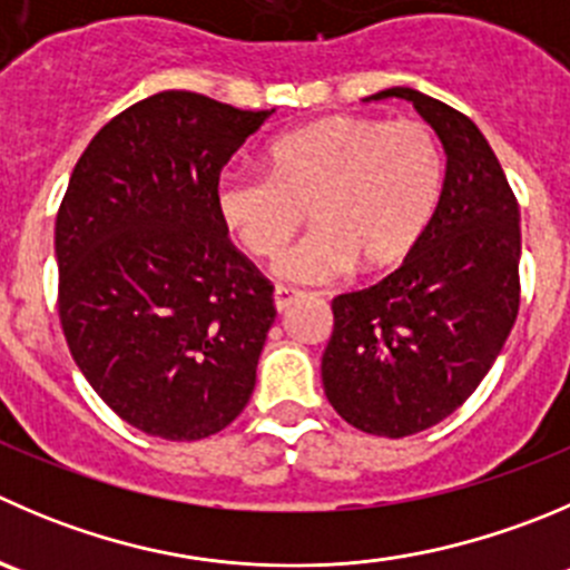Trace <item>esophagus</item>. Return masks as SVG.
<instances>
[{"instance_id":"esophagus-1","label":"esophagus","mask_w":570,"mask_h":570,"mask_svg":"<svg viewBox=\"0 0 570 570\" xmlns=\"http://www.w3.org/2000/svg\"><path fill=\"white\" fill-rule=\"evenodd\" d=\"M301 297L303 292L295 289V286H284V284L275 286V308H278V312H286V308H289L295 301H301Z\"/></svg>"}]
</instances>
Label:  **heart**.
Returning a JSON list of instances; mask_svg holds the SVG:
<instances>
[{"mask_svg":"<svg viewBox=\"0 0 570 570\" xmlns=\"http://www.w3.org/2000/svg\"><path fill=\"white\" fill-rule=\"evenodd\" d=\"M443 147L423 121L336 114L273 138L264 173H225L214 203L250 256L273 258L292 281H331L358 262L375 273L401 264L423 239L443 197Z\"/></svg>","mask_w":570,"mask_h":570,"instance_id":"obj_1","label":"heart"}]
</instances>
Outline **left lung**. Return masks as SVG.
Returning <instances> with one entry per match:
<instances>
[{"mask_svg":"<svg viewBox=\"0 0 570 570\" xmlns=\"http://www.w3.org/2000/svg\"><path fill=\"white\" fill-rule=\"evenodd\" d=\"M386 97L412 102L443 141V197L395 273L334 297L323 386L358 432L397 440L460 409L504 347L521 306V214L465 114L403 86L367 99Z\"/></svg>","mask_w":570,"mask_h":570,"instance_id":"obj_1","label":"left lung"}]
</instances>
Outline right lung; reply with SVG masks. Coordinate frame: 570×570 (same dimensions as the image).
<instances>
[{"label":"right lung","mask_w":570,"mask_h":570,"mask_svg":"<svg viewBox=\"0 0 570 570\" xmlns=\"http://www.w3.org/2000/svg\"><path fill=\"white\" fill-rule=\"evenodd\" d=\"M269 114L153 94L71 173L55 219L60 325L94 392L138 432L191 443L250 401L273 284L230 245L214 189Z\"/></svg>","instance_id":"obj_1"}]
</instances>
